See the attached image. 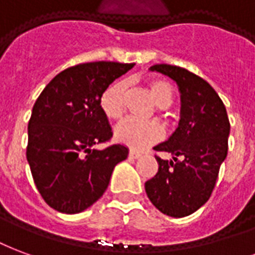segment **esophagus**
I'll list each match as a JSON object with an SVG mask.
<instances>
[{
  "instance_id": "obj_1",
  "label": "esophagus",
  "mask_w": 255,
  "mask_h": 255,
  "mask_svg": "<svg viewBox=\"0 0 255 255\" xmlns=\"http://www.w3.org/2000/svg\"><path fill=\"white\" fill-rule=\"evenodd\" d=\"M129 156H130V157H131V159H138V157H140L141 155H140V153H138V152H135V150L130 149Z\"/></svg>"
}]
</instances>
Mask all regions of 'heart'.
Here are the masks:
<instances>
[{
  "label": "heart",
  "instance_id": "obj_1",
  "mask_svg": "<svg viewBox=\"0 0 255 255\" xmlns=\"http://www.w3.org/2000/svg\"><path fill=\"white\" fill-rule=\"evenodd\" d=\"M149 91L155 105L160 109H166L174 100V89L166 80L153 79L148 81ZM126 94L128 83L125 80L117 81L106 89L100 98V107L110 120H121L126 110ZM115 140L125 144L131 149H144L155 144L163 135V129L156 121L140 122L133 118L125 120L115 128Z\"/></svg>",
  "mask_w": 255,
  "mask_h": 255
}]
</instances>
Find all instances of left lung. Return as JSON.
<instances>
[{
	"label": "left lung",
	"instance_id": "left-lung-1",
	"mask_svg": "<svg viewBox=\"0 0 255 255\" xmlns=\"http://www.w3.org/2000/svg\"><path fill=\"white\" fill-rule=\"evenodd\" d=\"M149 70L168 76L181 94V120L170 138L155 146L171 160L156 156L159 170L145 182L150 202L167 216L185 217L205 204L227 157L230 121L216 91L189 70L153 65Z\"/></svg>",
	"mask_w": 255,
	"mask_h": 255
}]
</instances>
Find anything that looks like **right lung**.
Returning <instances> with one entry per match:
<instances>
[{
  "mask_svg": "<svg viewBox=\"0 0 255 255\" xmlns=\"http://www.w3.org/2000/svg\"><path fill=\"white\" fill-rule=\"evenodd\" d=\"M134 64L88 62L65 69L39 95L28 122L27 160L40 196L68 215L85 211L103 196L114 167L129 149L114 144L100 98Z\"/></svg>",
  "mask_w": 255,
  "mask_h": 255,
  "instance_id": "obj_1",
  "label": "right lung"
}]
</instances>
